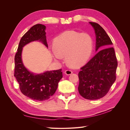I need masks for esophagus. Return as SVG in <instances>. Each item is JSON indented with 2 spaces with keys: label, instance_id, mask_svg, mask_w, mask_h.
<instances>
[{
  "label": "esophagus",
  "instance_id": "1",
  "mask_svg": "<svg viewBox=\"0 0 130 130\" xmlns=\"http://www.w3.org/2000/svg\"><path fill=\"white\" fill-rule=\"evenodd\" d=\"M64 73L67 75H71L73 73V72L70 70H67L64 72Z\"/></svg>",
  "mask_w": 130,
  "mask_h": 130
}]
</instances>
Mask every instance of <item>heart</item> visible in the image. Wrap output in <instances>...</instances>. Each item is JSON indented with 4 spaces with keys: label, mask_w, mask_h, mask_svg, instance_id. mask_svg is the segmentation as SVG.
<instances>
[{
    "label": "heart",
    "mask_w": 130,
    "mask_h": 130,
    "mask_svg": "<svg viewBox=\"0 0 130 130\" xmlns=\"http://www.w3.org/2000/svg\"><path fill=\"white\" fill-rule=\"evenodd\" d=\"M93 48V40L90 35L68 30L56 38L54 54L57 59L66 56V61L68 66L77 68L88 61Z\"/></svg>",
    "instance_id": "heart-1"
}]
</instances>
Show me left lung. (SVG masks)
Masks as SVG:
<instances>
[{
  "label": "left lung",
  "mask_w": 130,
  "mask_h": 130,
  "mask_svg": "<svg viewBox=\"0 0 130 130\" xmlns=\"http://www.w3.org/2000/svg\"><path fill=\"white\" fill-rule=\"evenodd\" d=\"M95 30L98 53L78 73L80 95L88 100H96L108 92L116 79L117 59L113 43L105 30L95 22H89Z\"/></svg>",
  "instance_id": "1"
}]
</instances>
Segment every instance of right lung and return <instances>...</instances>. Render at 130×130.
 Masks as SVG:
<instances>
[{
	"instance_id": "right-lung-1",
	"label": "right lung",
	"mask_w": 130,
	"mask_h": 130,
	"mask_svg": "<svg viewBox=\"0 0 130 130\" xmlns=\"http://www.w3.org/2000/svg\"><path fill=\"white\" fill-rule=\"evenodd\" d=\"M45 28V25L41 24L31 27L21 39L14 56V76L21 92L30 99L37 101L48 100L53 95L62 77L61 69L35 74L25 67L22 61L23 47L31 42L41 41L48 48Z\"/></svg>"
}]
</instances>
